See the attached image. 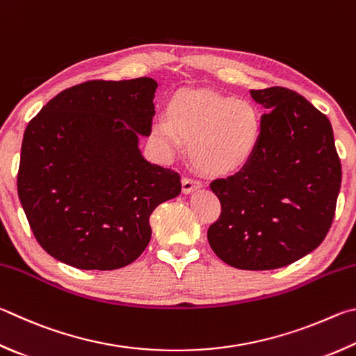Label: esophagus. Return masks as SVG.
<instances>
[{
	"instance_id": "1",
	"label": "esophagus",
	"mask_w": 356,
	"mask_h": 356,
	"mask_svg": "<svg viewBox=\"0 0 356 356\" xmlns=\"http://www.w3.org/2000/svg\"><path fill=\"white\" fill-rule=\"evenodd\" d=\"M200 186H202V184H200L199 180L190 179V177H185L182 180V191L185 193V195H190V193H193L195 190H199Z\"/></svg>"
}]
</instances>
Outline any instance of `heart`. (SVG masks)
Here are the masks:
<instances>
[{
	"label": "heart",
	"instance_id": "1",
	"mask_svg": "<svg viewBox=\"0 0 356 356\" xmlns=\"http://www.w3.org/2000/svg\"><path fill=\"white\" fill-rule=\"evenodd\" d=\"M152 140L174 154L190 143V159L209 176H230L249 163L261 137V118L249 101L209 90H184L152 122Z\"/></svg>",
	"mask_w": 356,
	"mask_h": 356
}]
</instances>
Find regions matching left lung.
I'll return each mask as SVG.
<instances>
[{"instance_id":"left-lung-1","label":"left lung","mask_w":356,"mask_h":356,"mask_svg":"<svg viewBox=\"0 0 356 356\" xmlns=\"http://www.w3.org/2000/svg\"><path fill=\"white\" fill-rule=\"evenodd\" d=\"M250 96L266 108L261 137L240 172L211 182L222 211L207 238L230 266L268 270L324 241L342 172L330 121L312 102L283 87Z\"/></svg>"}]
</instances>
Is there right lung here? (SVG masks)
Here are the masks:
<instances>
[{
  "instance_id": "obj_1",
  "label": "right lung",
  "mask_w": 356,
  "mask_h": 356,
  "mask_svg": "<svg viewBox=\"0 0 356 356\" xmlns=\"http://www.w3.org/2000/svg\"><path fill=\"white\" fill-rule=\"evenodd\" d=\"M151 77L88 81L54 96L26 127L18 197L38 244L77 269L124 268L151 240L149 216L179 196L177 172L149 163Z\"/></svg>"
}]
</instances>
